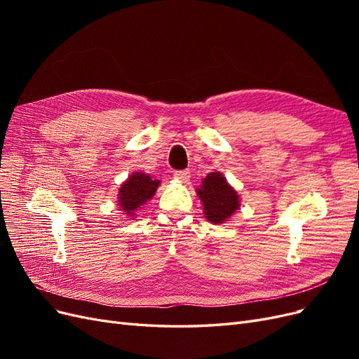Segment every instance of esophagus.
<instances>
[{"label":"esophagus","mask_w":359,"mask_h":359,"mask_svg":"<svg viewBox=\"0 0 359 359\" xmlns=\"http://www.w3.org/2000/svg\"><path fill=\"white\" fill-rule=\"evenodd\" d=\"M173 178L178 180L180 182H186L190 178V172L189 170H177L173 173Z\"/></svg>","instance_id":"esophagus-1"}]
</instances>
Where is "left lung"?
Returning a JSON list of instances; mask_svg holds the SVG:
<instances>
[{"label": "left lung", "instance_id": "obj_1", "mask_svg": "<svg viewBox=\"0 0 359 359\" xmlns=\"http://www.w3.org/2000/svg\"><path fill=\"white\" fill-rule=\"evenodd\" d=\"M196 193L203 203L205 217L214 224L224 223L240 210V196L220 172L208 173Z\"/></svg>", "mask_w": 359, "mask_h": 359}]
</instances>
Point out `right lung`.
Returning <instances> with one entry per match:
<instances>
[{
  "label": "right lung",
  "instance_id": "add662e5",
  "mask_svg": "<svg viewBox=\"0 0 359 359\" xmlns=\"http://www.w3.org/2000/svg\"><path fill=\"white\" fill-rule=\"evenodd\" d=\"M160 180H153L148 173L135 172L118 190V208L135 219L136 211L154 196Z\"/></svg>",
  "mask_w": 359,
  "mask_h": 359
}]
</instances>
